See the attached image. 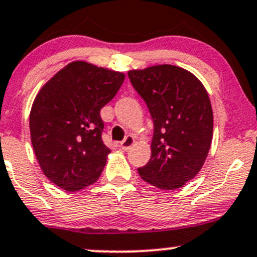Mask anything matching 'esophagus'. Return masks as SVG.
<instances>
[{"mask_svg": "<svg viewBox=\"0 0 257 257\" xmlns=\"http://www.w3.org/2000/svg\"><path fill=\"white\" fill-rule=\"evenodd\" d=\"M134 144H136V139H134V137L133 136H126L125 139H124L123 142L120 143V148H121V150L128 151L132 147H133Z\"/></svg>", "mask_w": 257, "mask_h": 257, "instance_id": "1", "label": "esophagus"}]
</instances>
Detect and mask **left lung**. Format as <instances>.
Segmentation results:
<instances>
[{
	"label": "left lung",
	"mask_w": 257,
	"mask_h": 257,
	"mask_svg": "<svg viewBox=\"0 0 257 257\" xmlns=\"http://www.w3.org/2000/svg\"><path fill=\"white\" fill-rule=\"evenodd\" d=\"M154 120L151 158L140 177L161 190H177L201 171L213 139V110L203 83L188 70L154 65L129 70Z\"/></svg>",
	"instance_id": "8db88e82"
}]
</instances>
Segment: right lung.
I'll return each instance as SVG.
<instances>
[{"label":"right lung","mask_w":257,"mask_h":257,"mask_svg":"<svg viewBox=\"0 0 257 257\" xmlns=\"http://www.w3.org/2000/svg\"><path fill=\"white\" fill-rule=\"evenodd\" d=\"M125 74L76 60L37 93L29 114L34 154L54 185L76 192L93 185L110 150L102 142L99 110L118 92Z\"/></svg>","instance_id":"obj_1"}]
</instances>
